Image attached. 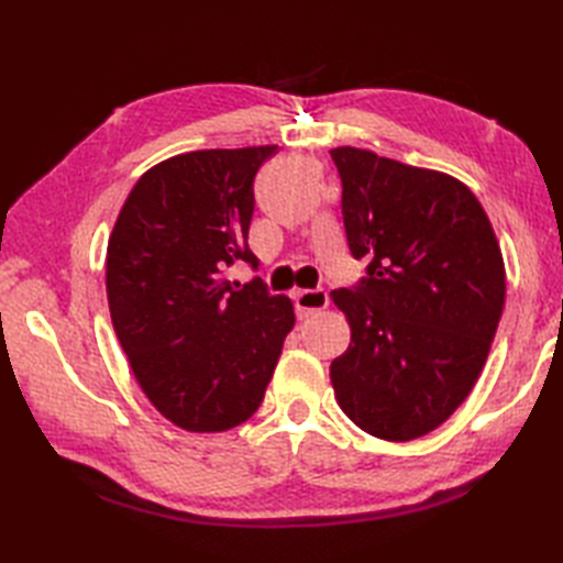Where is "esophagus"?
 <instances>
[{"mask_svg": "<svg viewBox=\"0 0 563 563\" xmlns=\"http://www.w3.org/2000/svg\"><path fill=\"white\" fill-rule=\"evenodd\" d=\"M329 307V292L324 288H314V290H297L295 292V309H297V317L307 319L321 309Z\"/></svg>", "mask_w": 563, "mask_h": 563, "instance_id": "1", "label": "esophagus"}]
</instances>
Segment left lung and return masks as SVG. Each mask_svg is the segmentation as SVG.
Masks as SVG:
<instances>
[{"instance_id": "left-lung-1", "label": "left lung", "mask_w": 563, "mask_h": 563, "mask_svg": "<svg viewBox=\"0 0 563 563\" xmlns=\"http://www.w3.org/2000/svg\"><path fill=\"white\" fill-rule=\"evenodd\" d=\"M355 288L331 292L351 324L331 363L339 406L365 433L413 440L470 397L506 302V268L482 202L457 178L369 150H331Z\"/></svg>"}]
</instances>
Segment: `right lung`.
Returning <instances> with one entry per match:
<instances>
[{
    "label": "right lung",
    "mask_w": 563,
    "mask_h": 563,
    "mask_svg": "<svg viewBox=\"0 0 563 563\" xmlns=\"http://www.w3.org/2000/svg\"><path fill=\"white\" fill-rule=\"evenodd\" d=\"M278 145L198 150L152 166L130 190L106 256L115 336L154 409L194 433L256 413L295 327L261 278L232 280L249 249L254 178Z\"/></svg>",
    "instance_id": "obj_1"
}]
</instances>
